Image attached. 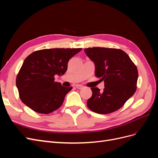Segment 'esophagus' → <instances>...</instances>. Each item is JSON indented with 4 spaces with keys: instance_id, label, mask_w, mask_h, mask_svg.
Returning <instances> with one entry per match:
<instances>
[{
    "instance_id": "34e87169",
    "label": "esophagus",
    "mask_w": 158,
    "mask_h": 158,
    "mask_svg": "<svg viewBox=\"0 0 158 158\" xmlns=\"http://www.w3.org/2000/svg\"><path fill=\"white\" fill-rule=\"evenodd\" d=\"M76 88H78V89H82V88H84V86H83L82 85L78 84V85H76Z\"/></svg>"
}]
</instances>
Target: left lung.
<instances>
[{"label":"left lung","mask_w":158,"mask_h":158,"mask_svg":"<svg viewBox=\"0 0 158 158\" xmlns=\"http://www.w3.org/2000/svg\"><path fill=\"white\" fill-rule=\"evenodd\" d=\"M95 64V75L104 81L101 92L91 88L92 95L87 102L88 108L99 114H108L123 106L136 89L138 70L129 56L121 49L92 47L84 49Z\"/></svg>","instance_id":"obj_1"}]
</instances>
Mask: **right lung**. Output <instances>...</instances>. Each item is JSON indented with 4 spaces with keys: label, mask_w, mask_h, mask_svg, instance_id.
<instances>
[{
    "label": "right lung",
    "mask_w": 158,
    "mask_h": 158,
    "mask_svg": "<svg viewBox=\"0 0 158 158\" xmlns=\"http://www.w3.org/2000/svg\"><path fill=\"white\" fill-rule=\"evenodd\" d=\"M82 49H47L32 52L23 61L16 84L20 99L33 111L49 114L59 109L73 89L55 81L63 75L69 60Z\"/></svg>",
    "instance_id": "add662e5"
}]
</instances>
